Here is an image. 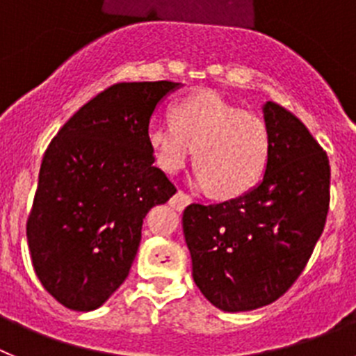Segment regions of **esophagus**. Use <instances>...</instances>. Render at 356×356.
Returning a JSON list of instances; mask_svg holds the SVG:
<instances>
[{"label":"esophagus","instance_id":"1","mask_svg":"<svg viewBox=\"0 0 356 356\" xmlns=\"http://www.w3.org/2000/svg\"><path fill=\"white\" fill-rule=\"evenodd\" d=\"M191 201H193V200H191V196H188V194L178 191V193H176L175 196L171 197V207H172V209H176V210H184L185 207L191 205Z\"/></svg>","mask_w":356,"mask_h":356}]
</instances>
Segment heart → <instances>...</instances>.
Here are the masks:
<instances>
[{
    "label": "heart",
    "instance_id": "1",
    "mask_svg": "<svg viewBox=\"0 0 356 356\" xmlns=\"http://www.w3.org/2000/svg\"><path fill=\"white\" fill-rule=\"evenodd\" d=\"M172 122H149L146 140L156 165L169 175L194 153L197 184L222 200L259 184L271 153V137L259 115L241 110L212 90L191 94L171 106Z\"/></svg>",
    "mask_w": 356,
    "mask_h": 356
}]
</instances>
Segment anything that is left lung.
Returning <instances> with one entry per match:
<instances>
[{"label": "left lung", "mask_w": 356, "mask_h": 356, "mask_svg": "<svg viewBox=\"0 0 356 356\" xmlns=\"http://www.w3.org/2000/svg\"><path fill=\"white\" fill-rule=\"evenodd\" d=\"M271 153L250 193L184 210L193 278L213 307L248 312L284 296L303 273L330 207V162L303 122L267 102Z\"/></svg>", "instance_id": "8db88e82"}]
</instances>
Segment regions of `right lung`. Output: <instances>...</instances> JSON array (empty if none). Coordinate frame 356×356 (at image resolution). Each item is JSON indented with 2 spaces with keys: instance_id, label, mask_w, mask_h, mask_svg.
Returning <instances> with one entry per match:
<instances>
[{
  "instance_id": "1",
  "label": "right lung",
  "mask_w": 356,
  "mask_h": 356,
  "mask_svg": "<svg viewBox=\"0 0 356 356\" xmlns=\"http://www.w3.org/2000/svg\"><path fill=\"white\" fill-rule=\"evenodd\" d=\"M180 83H115L85 103L44 153L26 222L31 264L58 303L102 307L127 280L143 219L176 187L153 165L146 130Z\"/></svg>"
}]
</instances>
